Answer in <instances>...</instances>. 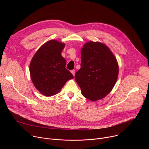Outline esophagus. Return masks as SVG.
<instances>
[{"label": "esophagus", "mask_w": 149, "mask_h": 149, "mask_svg": "<svg viewBox=\"0 0 149 149\" xmlns=\"http://www.w3.org/2000/svg\"><path fill=\"white\" fill-rule=\"evenodd\" d=\"M71 73L72 74V75L74 76L75 75V70H71Z\"/></svg>", "instance_id": "esophagus-1"}]
</instances>
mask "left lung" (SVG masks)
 Segmentation results:
<instances>
[{
	"label": "left lung",
	"instance_id": "left-lung-1",
	"mask_svg": "<svg viewBox=\"0 0 149 149\" xmlns=\"http://www.w3.org/2000/svg\"><path fill=\"white\" fill-rule=\"evenodd\" d=\"M81 55V68L75 78L82 95L92 101L104 98L117 80L119 68L116 58L105 44L93 41L84 45Z\"/></svg>",
	"mask_w": 149,
	"mask_h": 149
}]
</instances>
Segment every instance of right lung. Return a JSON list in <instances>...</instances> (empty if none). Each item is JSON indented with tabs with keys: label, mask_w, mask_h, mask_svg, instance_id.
I'll return each mask as SVG.
<instances>
[{
	"label": "right lung",
	"mask_w": 149,
	"mask_h": 149,
	"mask_svg": "<svg viewBox=\"0 0 149 149\" xmlns=\"http://www.w3.org/2000/svg\"><path fill=\"white\" fill-rule=\"evenodd\" d=\"M65 44L50 40L42 45L33 56L29 65L31 80L43 95L56 94L66 82L74 78L65 68L66 60L61 55Z\"/></svg>",
	"instance_id": "add662e5"
}]
</instances>
